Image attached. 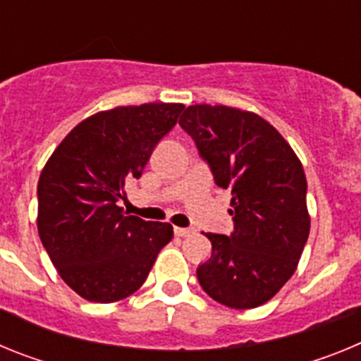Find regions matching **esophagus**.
I'll return each mask as SVG.
<instances>
[{"label": "esophagus", "mask_w": 361, "mask_h": 361, "mask_svg": "<svg viewBox=\"0 0 361 361\" xmlns=\"http://www.w3.org/2000/svg\"><path fill=\"white\" fill-rule=\"evenodd\" d=\"M193 233H195V229L191 228H175V235H177V237H190Z\"/></svg>", "instance_id": "1"}]
</instances>
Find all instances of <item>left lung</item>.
Returning <instances> with one entry per match:
<instances>
[{
  "mask_svg": "<svg viewBox=\"0 0 361 361\" xmlns=\"http://www.w3.org/2000/svg\"><path fill=\"white\" fill-rule=\"evenodd\" d=\"M178 124L215 184L231 190L233 231L206 233L212 257L200 286L231 309L266 304L291 279L309 237L307 180L291 146L267 121L229 106H188Z\"/></svg>",
  "mask_w": 361,
  "mask_h": 361,
  "instance_id": "8db88e82",
  "label": "left lung"
}]
</instances>
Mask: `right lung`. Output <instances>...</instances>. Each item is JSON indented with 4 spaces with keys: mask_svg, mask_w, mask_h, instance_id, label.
<instances>
[{
    "mask_svg": "<svg viewBox=\"0 0 361 361\" xmlns=\"http://www.w3.org/2000/svg\"><path fill=\"white\" fill-rule=\"evenodd\" d=\"M184 104L148 103L99 111L52 153L37 183V231L57 273L82 298L117 302L145 283L173 237L168 222L126 215L124 184L177 124Z\"/></svg>",
    "mask_w": 361,
    "mask_h": 361,
    "instance_id": "add662e5",
    "label": "right lung"
}]
</instances>
